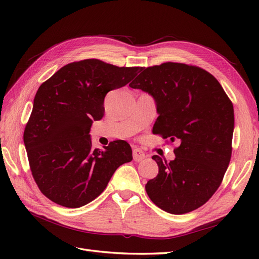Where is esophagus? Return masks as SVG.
<instances>
[{
  "instance_id": "34e87169",
  "label": "esophagus",
  "mask_w": 259,
  "mask_h": 259,
  "mask_svg": "<svg viewBox=\"0 0 259 259\" xmlns=\"http://www.w3.org/2000/svg\"><path fill=\"white\" fill-rule=\"evenodd\" d=\"M145 156H146V154L142 150V149H138V148L133 149V158H134L135 161H137V162L142 161L145 159Z\"/></svg>"
}]
</instances>
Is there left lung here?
<instances>
[{
    "mask_svg": "<svg viewBox=\"0 0 259 259\" xmlns=\"http://www.w3.org/2000/svg\"><path fill=\"white\" fill-rule=\"evenodd\" d=\"M130 86L150 94L155 101L159 116L153 134L179 145L173 161L152 156L159 174L147 183V194L170 214L199 208L221 186L229 165L232 103L210 73L178 62L148 67Z\"/></svg>",
    "mask_w": 259,
    "mask_h": 259,
    "instance_id": "1",
    "label": "left lung"
}]
</instances>
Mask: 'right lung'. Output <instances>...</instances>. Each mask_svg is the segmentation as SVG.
I'll list each match as a JSON object with an SVG mask.
<instances>
[{
  "mask_svg": "<svg viewBox=\"0 0 259 259\" xmlns=\"http://www.w3.org/2000/svg\"><path fill=\"white\" fill-rule=\"evenodd\" d=\"M142 67H116L85 59L59 69L38 88L23 133L38 189L57 204L76 208L103 192L116 168L133 160L132 148L115 140L92 148L93 121L105 113L108 92L130 83Z\"/></svg>",
  "mask_w": 259,
  "mask_h": 259,
  "instance_id": "add662e5",
  "label": "right lung"
}]
</instances>
